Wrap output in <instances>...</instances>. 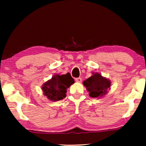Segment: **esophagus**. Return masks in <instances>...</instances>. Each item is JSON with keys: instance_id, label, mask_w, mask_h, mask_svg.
<instances>
[{"instance_id": "esophagus-1", "label": "esophagus", "mask_w": 146, "mask_h": 146, "mask_svg": "<svg viewBox=\"0 0 146 146\" xmlns=\"http://www.w3.org/2000/svg\"><path fill=\"white\" fill-rule=\"evenodd\" d=\"M75 81H76V82L80 83V82H82V78H76L75 79Z\"/></svg>"}]
</instances>
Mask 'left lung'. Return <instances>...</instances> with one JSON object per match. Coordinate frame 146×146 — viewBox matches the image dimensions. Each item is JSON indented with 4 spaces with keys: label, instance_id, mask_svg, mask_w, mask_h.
Listing matches in <instances>:
<instances>
[{
    "label": "left lung",
    "instance_id": "obj_1",
    "mask_svg": "<svg viewBox=\"0 0 146 146\" xmlns=\"http://www.w3.org/2000/svg\"><path fill=\"white\" fill-rule=\"evenodd\" d=\"M83 84L92 98H100L105 96L111 89V82L104 77L99 73H93V75L83 82Z\"/></svg>",
    "mask_w": 146,
    "mask_h": 146
}]
</instances>
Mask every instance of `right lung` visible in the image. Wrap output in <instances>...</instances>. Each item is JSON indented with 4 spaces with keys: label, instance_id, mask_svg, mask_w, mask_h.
Wrapping results in <instances>:
<instances>
[{
    "label": "right lung",
    "instance_id": "obj_1",
    "mask_svg": "<svg viewBox=\"0 0 146 146\" xmlns=\"http://www.w3.org/2000/svg\"><path fill=\"white\" fill-rule=\"evenodd\" d=\"M74 83L75 80L71 77L70 73L62 75L55 74L52 78L43 84L42 90L44 95L49 100L55 102L66 97V90Z\"/></svg>",
    "mask_w": 146,
    "mask_h": 146
}]
</instances>
